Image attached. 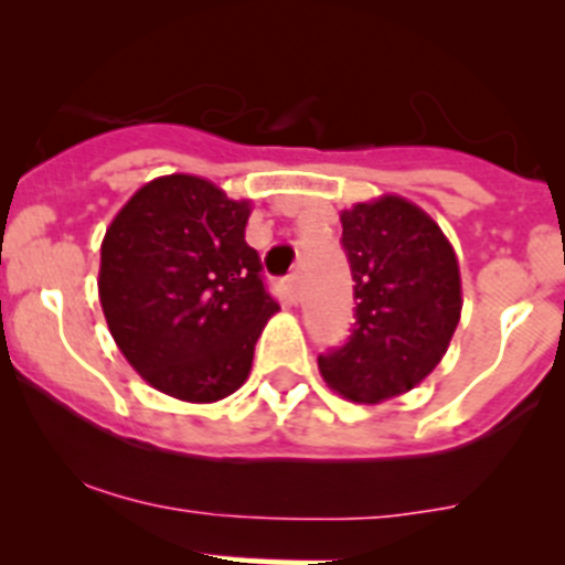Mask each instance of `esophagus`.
<instances>
[{
  "mask_svg": "<svg viewBox=\"0 0 565 565\" xmlns=\"http://www.w3.org/2000/svg\"><path fill=\"white\" fill-rule=\"evenodd\" d=\"M282 288H286V297L288 302L297 305V297H299V286H297V274H291V277L282 279Z\"/></svg>",
  "mask_w": 565,
  "mask_h": 565,
  "instance_id": "1",
  "label": "esophagus"
}]
</instances>
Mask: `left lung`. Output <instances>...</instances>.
Returning a JSON list of instances; mask_svg holds the SVG:
<instances>
[{"label":"left lung","mask_w":565,"mask_h":565,"mask_svg":"<svg viewBox=\"0 0 565 565\" xmlns=\"http://www.w3.org/2000/svg\"><path fill=\"white\" fill-rule=\"evenodd\" d=\"M354 279V330L319 358L324 383L354 405H380L433 374L463 310L452 244L427 211L383 193L341 211Z\"/></svg>","instance_id":"1"}]
</instances>
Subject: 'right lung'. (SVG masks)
I'll return each mask as SVG.
<instances>
[{"label":"right lung","mask_w":565,"mask_h":565,"mask_svg":"<svg viewBox=\"0 0 565 565\" xmlns=\"http://www.w3.org/2000/svg\"><path fill=\"white\" fill-rule=\"evenodd\" d=\"M249 199L196 174L138 188L102 238L99 302L132 369L166 396L211 405L246 383L279 305L246 244Z\"/></svg>","instance_id":"add662e5"}]
</instances>
